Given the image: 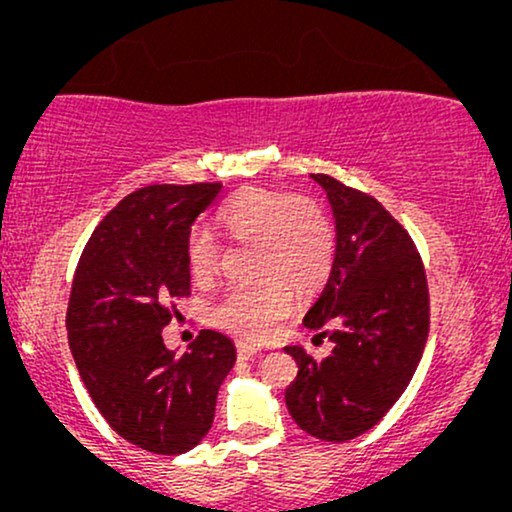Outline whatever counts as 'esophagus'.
<instances>
[{"label":"esophagus","instance_id":"obj_1","mask_svg":"<svg viewBox=\"0 0 512 512\" xmlns=\"http://www.w3.org/2000/svg\"><path fill=\"white\" fill-rule=\"evenodd\" d=\"M258 352H261V347L251 345V342H237V356H240V359H251V356H256Z\"/></svg>","mask_w":512,"mask_h":512}]
</instances>
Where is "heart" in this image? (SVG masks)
Wrapping results in <instances>:
<instances>
[{
  "instance_id": "heart-1",
  "label": "heart",
  "mask_w": 512,
  "mask_h": 512,
  "mask_svg": "<svg viewBox=\"0 0 512 512\" xmlns=\"http://www.w3.org/2000/svg\"><path fill=\"white\" fill-rule=\"evenodd\" d=\"M216 226L240 247H254V284L230 289L209 310L223 331L247 340H265L291 312L293 293L312 296L326 284L335 263V226L310 195L275 188H240L216 212ZM186 263L198 284L219 277L221 240L205 226H195L186 240Z\"/></svg>"
}]
</instances>
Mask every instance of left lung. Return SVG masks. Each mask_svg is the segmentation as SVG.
I'll return each instance as SVG.
<instances>
[{
  "label": "left lung",
  "mask_w": 512,
  "mask_h": 512,
  "mask_svg": "<svg viewBox=\"0 0 512 512\" xmlns=\"http://www.w3.org/2000/svg\"><path fill=\"white\" fill-rule=\"evenodd\" d=\"M335 214V263L305 314L326 359L286 347L298 375L286 408L300 429L328 443L352 440L380 422L408 387L429 338L431 298L422 256L408 230L359 188L312 174Z\"/></svg>",
  "instance_id": "8db88e82"
}]
</instances>
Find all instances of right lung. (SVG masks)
Listing matches in <instances>:
<instances>
[{
	"label": "right lung",
	"mask_w": 512,
	"mask_h": 512,
	"mask_svg": "<svg viewBox=\"0 0 512 512\" xmlns=\"http://www.w3.org/2000/svg\"><path fill=\"white\" fill-rule=\"evenodd\" d=\"M221 184H153L125 195L100 221L76 265L67 338L95 408L128 443L181 454L205 438L216 394L235 363L219 331H200L184 354L163 326L191 296L186 240Z\"/></svg>",
	"instance_id": "obj_1"
}]
</instances>
